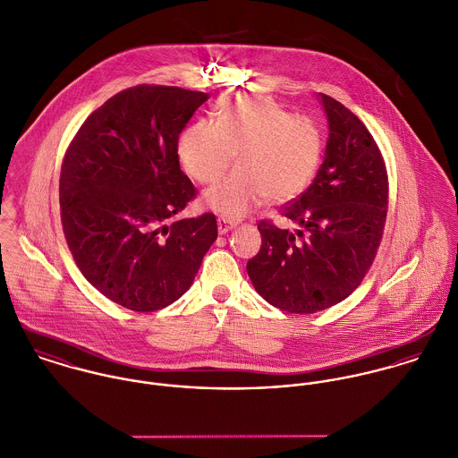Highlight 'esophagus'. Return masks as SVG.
Wrapping results in <instances>:
<instances>
[{"mask_svg": "<svg viewBox=\"0 0 458 458\" xmlns=\"http://www.w3.org/2000/svg\"><path fill=\"white\" fill-rule=\"evenodd\" d=\"M216 225H218V234H227L229 231H233V229L236 227L234 222L225 220V218H218V220H216Z\"/></svg>", "mask_w": 458, "mask_h": 458, "instance_id": "obj_1", "label": "esophagus"}]
</instances>
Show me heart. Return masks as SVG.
Instances as JSON below:
<instances>
[{
	"instance_id": "1",
	"label": "heart",
	"mask_w": 458,
	"mask_h": 458,
	"mask_svg": "<svg viewBox=\"0 0 458 458\" xmlns=\"http://www.w3.org/2000/svg\"><path fill=\"white\" fill-rule=\"evenodd\" d=\"M176 151L185 173L202 185L216 182L238 153V169L202 196L206 208L238 220L267 197L285 202L300 196L319 169L323 135L312 120L273 98L240 93L220 104L216 123L200 118L185 127Z\"/></svg>"
}]
</instances>
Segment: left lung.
I'll use <instances>...</instances> for the list:
<instances>
[{
	"label": "left lung",
	"instance_id": "8db88e82",
	"mask_svg": "<svg viewBox=\"0 0 458 458\" xmlns=\"http://www.w3.org/2000/svg\"><path fill=\"white\" fill-rule=\"evenodd\" d=\"M327 118L325 162L312 185L282 208L298 229L262 220L261 250L247 264L262 298L291 314H316L345 300L379 249L388 208V174L367 127L319 93Z\"/></svg>",
	"mask_w": 458,
	"mask_h": 458
}]
</instances>
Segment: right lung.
<instances>
[{
	"instance_id": "obj_1",
	"label": "right lung",
	"mask_w": 458,
	"mask_h": 458,
	"mask_svg": "<svg viewBox=\"0 0 458 458\" xmlns=\"http://www.w3.org/2000/svg\"><path fill=\"white\" fill-rule=\"evenodd\" d=\"M208 93L140 84L81 125L60 174L62 224L73 261L111 301L153 312L189 291L216 240L213 213L174 218L196 187L178 137Z\"/></svg>"
}]
</instances>
